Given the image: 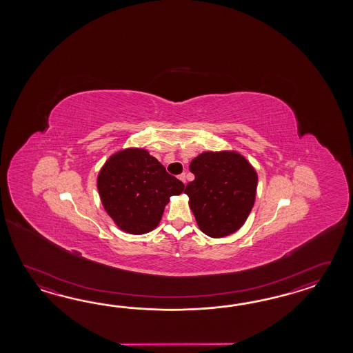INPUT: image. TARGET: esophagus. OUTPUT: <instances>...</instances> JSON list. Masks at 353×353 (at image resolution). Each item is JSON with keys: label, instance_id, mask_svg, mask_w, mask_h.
I'll return each instance as SVG.
<instances>
[{"label": "esophagus", "instance_id": "obj_1", "mask_svg": "<svg viewBox=\"0 0 353 353\" xmlns=\"http://www.w3.org/2000/svg\"><path fill=\"white\" fill-rule=\"evenodd\" d=\"M179 179L185 184V181H187V176H185V173H181L179 175Z\"/></svg>", "mask_w": 353, "mask_h": 353}]
</instances>
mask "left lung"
<instances>
[{
    "mask_svg": "<svg viewBox=\"0 0 353 353\" xmlns=\"http://www.w3.org/2000/svg\"><path fill=\"white\" fill-rule=\"evenodd\" d=\"M184 193L203 232L223 237L245 223L254 207L257 185L255 169L237 152H203L193 159Z\"/></svg>",
    "mask_w": 353,
    "mask_h": 353,
    "instance_id": "8db88e82",
    "label": "left lung"
}]
</instances>
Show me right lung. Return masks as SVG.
I'll use <instances>...</instances> for the list:
<instances>
[{
    "instance_id": "add662e5",
    "label": "right lung",
    "mask_w": 353,
    "mask_h": 353,
    "mask_svg": "<svg viewBox=\"0 0 353 353\" xmlns=\"http://www.w3.org/2000/svg\"><path fill=\"white\" fill-rule=\"evenodd\" d=\"M101 201L121 230L150 232L159 225L169 198L184 184L146 150L128 149L107 160L97 179Z\"/></svg>"
}]
</instances>
